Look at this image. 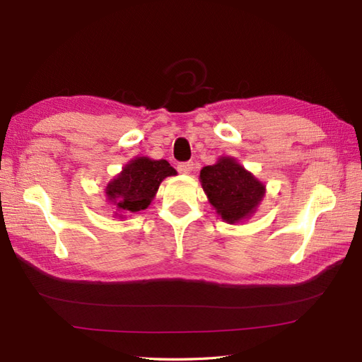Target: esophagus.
<instances>
[{
  "instance_id": "1",
  "label": "esophagus",
  "mask_w": 362,
  "mask_h": 362,
  "mask_svg": "<svg viewBox=\"0 0 362 362\" xmlns=\"http://www.w3.org/2000/svg\"><path fill=\"white\" fill-rule=\"evenodd\" d=\"M194 169V163L193 161H182V163L177 165V171L180 174H191Z\"/></svg>"
}]
</instances>
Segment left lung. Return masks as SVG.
Listing matches in <instances>:
<instances>
[{"instance_id": "left-lung-1", "label": "left lung", "mask_w": 362, "mask_h": 362, "mask_svg": "<svg viewBox=\"0 0 362 362\" xmlns=\"http://www.w3.org/2000/svg\"><path fill=\"white\" fill-rule=\"evenodd\" d=\"M201 182L210 204L230 224L250 216L264 196L263 183L228 157L205 166Z\"/></svg>"}]
</instances>
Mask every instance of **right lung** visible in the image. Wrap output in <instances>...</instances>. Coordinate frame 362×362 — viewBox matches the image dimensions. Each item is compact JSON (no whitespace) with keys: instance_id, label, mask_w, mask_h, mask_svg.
Listing matches in <instances>:
<instances>
[{"instance_id":"obj_1","label":"right lung","mask_w":362,"mask_h":362,"mask_svg":"<svg viewBox=\"0 0 362 362\" xmlns=\"http://www.w3.org/2000/svg\"><path fill=\"white\" fill-rule=\"evenodd\" d=\"M174 174L175 169L166 160L140 157L130 161L117 179L107 185L105 196L117 211L138 213L148 209L161 180Z\"/></svg>"}]
</instances>
